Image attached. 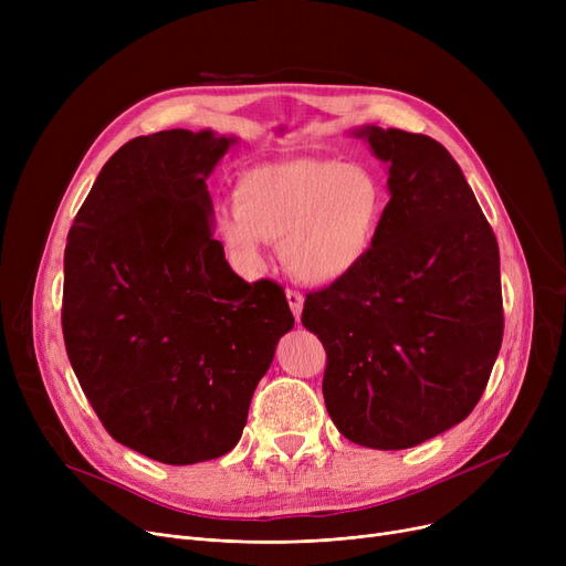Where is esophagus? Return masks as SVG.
Here are the masks:
<instances>
[{
	"label": "esophagus",
	"mask_w": 566,
	"mask_h": 566,
	"mask_svg": "<svg viewBox=\"0 0 566 566\" xmlns=\"http://www.w3.org/2000/svg\"><path fill=\"white\" fill-rule=\"evenodd\" d=\"M286 301H289V307L293 312V318L301 321V314H303V307H305L303 295L298 291H286Z\"/></svg>",
	"instance_id": "34e87169"
}]
</instances>
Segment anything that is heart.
Here are the masks:
<instances>
[{
	"label": "heart",
	"mask_w": 566,
	"mask_h": 566,
	"mask_svg": "<svg viewBox=\"0 0 566 566\" xmlns=\"http://www.w3.org/2000/svg\"><path fill=\"white\" fill-rule=\"evenodd\" d=\"M233 203L218 213V235L238 261L259 268L263 241L282 243L293 277L331 286L371 256L390 195L369 167L291 158L243 171Z\"/></svg>",
	"instance_id": "heart-1"
}]
</instances>
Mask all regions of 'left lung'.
<instances>
[{
	"mask_svg": "<svg viewBox=\"0 0 566 566\" xmlns=\"http://www.w3.org/2000/svg\"><path fill=\"white\" fill-rule=\"evenodd\" d=\"M350 135L388 165V216L358 271L307 295L303 325L328 353L323 399L339 433L406 450L463 422L486 388L504 328L500 252L440 142Z\"/></svg>",
	"mask_w": 566,
	"mask_h": 566,
	"instance_id": "left-lung-1",
	"label": "left lung"
}]
</instances>
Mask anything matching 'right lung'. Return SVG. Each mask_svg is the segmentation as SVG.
<instances>
[{
  "instance_id": "obj_1",
  "label": "right lung",
  "mask_w": 566,
  "mask_h": 566,
  "mask_svg": "<svg viewBox=\"0 0 566 566\" xmlns=\"http://www.w3.org/2000/svg\"><path fill=\"white\" fill-rule=\"evenodd\" d=\"M238 142L211 128L135 137L105 163L69 231L62 328L109 436L169 465L235 448L293 328L280 284H248L213 238L206 178Z\"/></svg>"
}]
</instances>
